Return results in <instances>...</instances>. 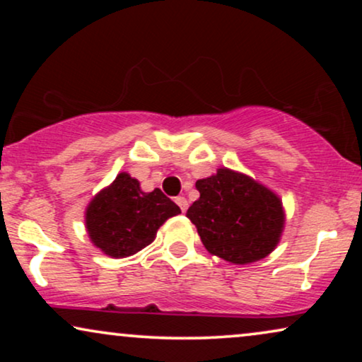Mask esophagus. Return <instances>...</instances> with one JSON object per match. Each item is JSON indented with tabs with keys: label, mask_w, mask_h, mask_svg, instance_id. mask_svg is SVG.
<instances>
[{
	"label": "esophagus",
	"mask_w": 362,
	"mask_h": 362,
	"mask_svg": "<svg viewBox=\"0 0 362 362\" xmlns=\"http://www.w3.org/2000/svg\"><path fill=\"white\" fill-rule=\"evenodd\" d=\"M176 204L180 206V209H181L182 212H186V211H187V206H189V202H187L186 197L177 196V197H176Z\"/></svg>",
	"instance_id": "obj_1"
}]
</instances>
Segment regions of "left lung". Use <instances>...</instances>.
I'll use <instances>...</instances> for the list:
<instances>
[{
    "instance_id": "left-lung-1",
    "label": "left lung",
    "mask_w": 362,
    "mask_h": 362,
    "mask_svg": "<svg viewBox=\"0 0 362 362\" xmlns=\"http://www.w3.org/2000/svg\"><path fill=\"white\" fill-rule=\"evenodd\" d=\"M199 199L186 216L211 254L232 264L260 260L275 249L284 229L281 202L252 177L221 168L196 182Z\"/></svg>"
}]
</instances>
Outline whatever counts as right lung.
<instances>
[{
    "instance_id": "right-lung-1",
    "label": "right lung",
    "mask_w": 362,
    "mask_h": 362,
    "mask_svg": "<svg viewBox=\"0 0 362 362\" xmlns=\"http://www.w3.org/2000/svg\"><path fill=\"white\" fill-rule=\"evenodd\" d=\"M180 212L161 189L143 192L135 177L120 173L88 204L86 224L98 249L122 259L150 245L163 222Z\"/></svg>"
}]
</instances>
